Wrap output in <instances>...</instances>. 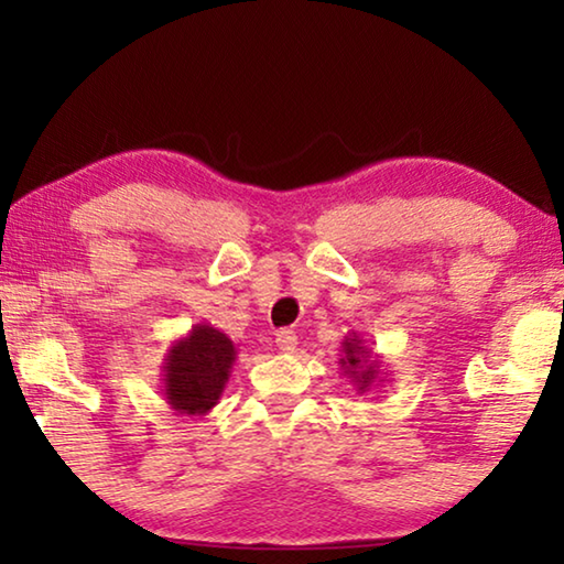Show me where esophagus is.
<instances>
[{"label": "esophagus", "mask_w": 564, "mask_h": 564, "mask_svg": "<svg viewBox=\"0 0 564 564\" xmlns=\"http://www.w3.org/2000/svg\"><path fill=\"white\" fill-rule=\"evenodd\" d=\"M275 346H279L283 352H293L299 348V336L291 328H281L275 333Z\"/></svg>", "instance_id": "obj_1"}]
</instances>
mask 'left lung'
<instances>
[{
  "label": "left lung",
  "instance_id": "1",
  "mask_svg": "<svg viewBox=\"0 0 564 564\" xmlns=\"http://www.w3.org/2000/svg\"><path fill=\"white\" fill-rule=\"evenodd\" d=\"M338 366L358 393H368L373 386L383 383V373H380V358L370 356V348H366L360 333H348L340 343V360Z\"/></svg>",
  "mask_w": 564,
  "mask_h": 564
}]
</instances>
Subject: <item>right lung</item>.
Here are the masks:
<instances>
[{"label":"right lung","mask_w":564,"mask_h":564,"mask_svg":"<svg viewBox=\"0 0 564 564\" xmlns=\"http://www.w3.org/2000/svg\"><path fill=\"white\" fill-rule=\"evenodd\" d=\"M236 362L234 340L208 323H196L164 356L161 390L178 415H206L221 400Z\"/></svg>","instance_id":"add662e5"}]
</instances>
